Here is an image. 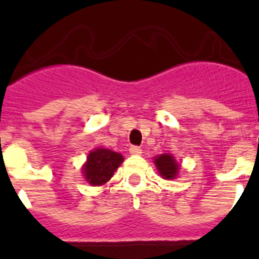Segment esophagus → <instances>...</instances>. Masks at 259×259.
Returning <instances> with one entry per match:
<instances>
[{
  "instance_id": "obj_1",
  "label": "esophagus",
  "mask_w": 259,
  "mask_h": 259,
  "mask_svg": "<svg viewBox=\"0 0 259 259\" xmlns=\"http://www.w3.org/2000/svg\"><path fill=\"white\" fill-rule=\"evenodd\" d=\"M130 153L134 155H140L141 153H143V150H141V148H139V146H131V148H130Z\"/></svg>"
}]
</instances>
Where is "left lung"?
Listing matches in <instances>:
<instances>
[{
	"instance_id": "obj_1",
	"label": "left lung",
	"mask_w": 259,
	"mask_h": 259,
	"mask_svg": "<svg viewBox=\"0 0 259 259\" xmlns=\"http://www.w3.org/2000/svg\"><path fill=\"white\" fill-rule=\"evenodd\" d=\"M155 167L158 168L161 176L163 179H174L178 175L179 170V164L176 163L172 155L170 154H162L154 159Z\"/></svg>"
}]
</instances>
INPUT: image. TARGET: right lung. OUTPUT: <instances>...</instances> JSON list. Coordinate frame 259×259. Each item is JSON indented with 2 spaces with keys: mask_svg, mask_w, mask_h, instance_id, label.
<instances>
[{
  "mask_svg": "<svg viewBox=\"0 0 259 259\" xmlns=\"http://www.w3.org/2000/svg\"><path fill=\"white\" fill-rule=\"evenodd\" d=\"M123 162V157L119 153L109 149H96L89 153L83 171L87 182L92 185H102L110 180L119 164Z\"/></svg>",
  "mask_w": 259,
  "mask_h": 259,
  "instance_id": "obj_1",
  "label": "right lung"
}]
</instances>
